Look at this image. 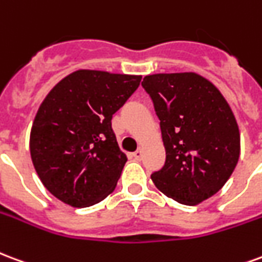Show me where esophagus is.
<instances>
[{
  "instance_id": "34e87169",
  "label": "esophagus",
  "mask_w": 262,
  "mask_h": 262,
  "mask_svg": "<svg viewBox=\"0 0 262 262\" xmlns=\"http://www.w3.org/2000/svg\"><path fill=\"white\" fill-rule=\"evenodd\" d=\"M132 156H133V159L136 160V161H140V160H142V156H143L142 150L139 148V150H136V151H135V153L132 154Z\"/></svg>"
}]
</instances>
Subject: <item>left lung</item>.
Listing matches in <instances>:
<instances>
[{"instance_id":"obj_1","label":"left lung","mask_w":262,"mask_h":262,"mask_svg":"<svg viewBox=\"0 0 262 262\" xmlns=\"http://www.w3.org/2000/svg\"><path fill=\"white\" fill-rule=\"evenodd\" d=\"M160 119L165 147L154 185L182 205L213 196L240 157V132L216 86L195 73L146 75L142 82Z\"/></svg>"}]
</instances>
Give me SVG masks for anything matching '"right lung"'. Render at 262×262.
Wrapping results in <instances>:
<instances>
[{
	"instance_id": "right-lung-1",
	"label": "right lung",
	"mask_w": 262,
	"mask_h": 262,
	"mask_svg": "<svg viewBox=\"0 0 262 262\" xmlns=\"http://www.w3.org/2000/svg\"><path fill=\"white\" fill-rule=\"evenodd\" d=\"M142 81L140 75L74 71L53 86L31 130V157L49 192L86 208L114 192L127 161L112 130V116Z\"/></svg>"
}]
</instances>
